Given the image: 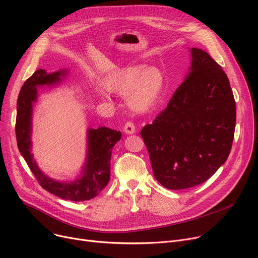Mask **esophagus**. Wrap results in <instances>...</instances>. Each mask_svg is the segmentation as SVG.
<instances>
[{
    "label": "esophagus",
    "mask_w": 258,
    "mask_h": 258,
    "mask_svg": "<svg viewBox=\"0 0 258 258\" xmlns=\"http://www.w3.org/2000/svg\"><path fill=\"white\" fill-rule=\"evenodd\" d=\"M123 132L125 134H127V135H132V134H134L135 132H136V127H135V124L133 123V122L128 121V122H126V123L123 126Z\"/></svg>",
    "instance_id": "esophagus-1"
}]
</instances>
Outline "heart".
Here are the masks:
<instances>
[{
	"label": "heart",
	"instance_id": "heart-1",
	"mask_svg": "<svg viewBox=\"0 0 258 258\" xmlns=\"http://www.w3.org/2000/svg\"><path fill=\"white\" fill-rule=\"evenodd\" d=\"M108 91L127 94V102L133 110L144 112L152 107L164 87V76L156 67L136 66L125 68L105 81Z\"/></svg>",
	"mask_w": 258,
	"mask_h": 258
}]
</instances>
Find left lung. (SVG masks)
I'll list each match as a JSON object with an SVG mask.
<instances>
[{
    "label": "left lung",
    "mask_w": 258,
    "mask_h": 258,
    "mask_svg": "<svg viewBox=\"0 0 258 258\" xmlns=\"http://www.w3.org/2000/svg\"><path fill=\"white\" fill-rule=\"evenodd\" d=\"M190 54L185 80L140 133L155 178L174 190L207 181L226 162L234 138L236 107L226 73L207 52L191 48Z\"/></svg>",
    "instance_id": "1"
}]
</instances>
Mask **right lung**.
I'll use <instances>...</instances> for the list:
<instances>
[{
  "label": "right lung",
  "mask_w": 258,
  "mask_h": 258,
  "mask_svg": "<svg viewBox=\"0 0 258 258\" xmlns=\"http://www.w3.org/2000/svg\"><path fill=\"white\" fill-rule=\"evenodd\" d=\"M66 74V70L49 74L45 70L39 69L25 81L20 91L17 104V142L21 155L40 186L58 198L83 202L98 196L110 181L112 150L121 139V133L105 126L88 130L86 163L81 175L74 182L53 180L38 168L31 154L32 111L33 103L37 100V87L58 84Z\"/></svg>",
  "instance_id": "right-lung-1"
}]
</instances>
